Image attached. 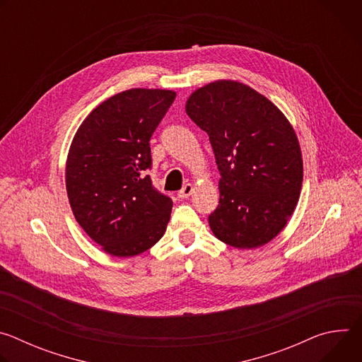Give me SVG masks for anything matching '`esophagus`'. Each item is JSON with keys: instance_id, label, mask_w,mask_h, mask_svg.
<instances>
[{"instance_id": "esophagus-1", "label": "esophagus", "mask_w": 362, "mask_h": 362, "mask_svg": "<svg viewBox=\"0 0 362 362\" xmlns=\"http://www.w3.org/2000/svg\"><path fill=\"white\" fill-rule=\"evenodd\" d=\"M193 190H194V186L190 185V183H187V185H185V186L182 187V190L177 193V196H179L180 199H187V197L193 193Z\"/></svg>"}]
</instances>
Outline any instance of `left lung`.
<instances>
[{"instance_id":"1","label":"left lung","mask_w":362,"mask_h":362,"mask_svg":"<svg viewBox=\"0 0 362 362\" xmlns=\"http://www.w3.org/2000/svg\"><path fill=\"white\" fill-rule=\"evenodd\" d=\"M187 116L206 133L221 172L214 235L238 249L271 242L292 216L303 179L298 137L285 115L261 93L235 80L194 90Z\"/></svg>"}]
</instances>
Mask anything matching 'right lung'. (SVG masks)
Segmentation results:
<instances>
[{"label": "right lung", "instance_id": "obj_1", "mask_svg": "<svg viewBox=\"0 0 362 362\" xmlns=\"http://www.w3.org/2000/svg\"><path fill=\"white\" fill-rule=\"evenodd\" d=\"M176 93L130 88L98 105L80 124L66 162L76 221L112 256L130 257L165 235L173 202L151 186L150 137Z\"/></svg>", "mask_w": 362, "mask_h": 362}]
</instances>
